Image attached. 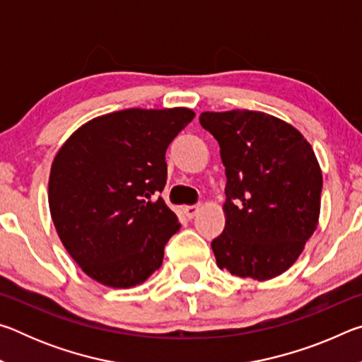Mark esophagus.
Listing matches in <instances>:
<instances>
[{
    "label": "esophagus",
    "mask_w": 362,
    "mask_h": 362,
    "mask_svg": "<svg viewBox=\"0 0 362 362\" xmlns=\"http://www.w3.org/2000/svg\"><path fill=\"white\" fill-rule=\"evenodd\" d=\"M183 212H185V216L188 218H193L196 214L199 212V206H185L183 207Z\"/></svg>",
    "instance_id": "obj_1"
}]
</instances>
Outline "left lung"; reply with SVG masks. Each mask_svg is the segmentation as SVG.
Here are the masks:
<instances>
[{
  "label": "left lung",
  "mask_w": 362,
  "mask_h": 362,
  "mask_svg": "<svg viewBox=\"0 0 362 362\" xmlns=\"http://www.w3.org/2000/svg\"><path fill=\"white\" fill-rule=\"evenodd\" d=\"M220 145L225 228L212 241L220 269L267 281L303 252L321 211L322 174L311 145L289 122L252 110L204 112Z\"/></svg>",
  "instance_id": "1"
}]
</instances>
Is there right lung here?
<instances>
[{"label": "right lung", "mask_w": 362, "mask_h": 362, "mask_svg": "<svg viewBox=\"0 0 362 362\" xmlns=\"http://www.w3.org/2000/svg\"><path fill=\"white\" fill-rule=\"evenodd\" d=\"M194 118L189 108H127L97 116L60 146L49 211L66 252L97 283L142 284L161 267L180 223L163 198L166 150Z\"/></svg>", "instance_id": "1"}]
</instances>
